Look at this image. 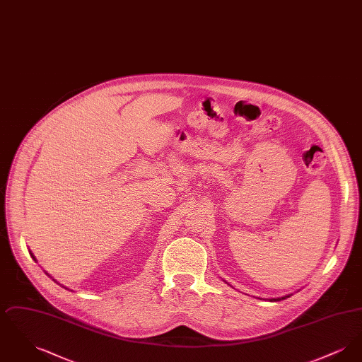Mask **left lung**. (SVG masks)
Wrapping results in <instances>:
<instances>
[{"mask_svg": "<svg viewBox=\"0 0 362 362\" xmlns=\"http://www.w3.org/2000/svg\"><path fill=\"white\" fill-rule=\"evenodd\" d=\"M289 296H291V294H288V296H284V297H278V298H272L270 301H281V300H285V298H286V297H289Z\"/></svg>", "mask_w": 362, "mask_h": 362, "instance_id": "8db88e82", "label": "left lung"}]
</instances>
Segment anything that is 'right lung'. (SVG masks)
<instances>
[{
  "label": "right lung",
  "instance_id": "right-lung-1",
  "mask_svg": "<svg viewBox=\"0 0 362 362\" xmlns=\"http://www.w3.org/2000/svg\"><path fill=\"white\" fill-rule=\"evenodd\" d=\"M31 255H33V254H31ZM33 258H34V259H35V257H34V255H33ZM35 260H36V259H35Z\"/></svg>",
  "mask_w": 362,
  "mask_h": 362
}]
</instances>
